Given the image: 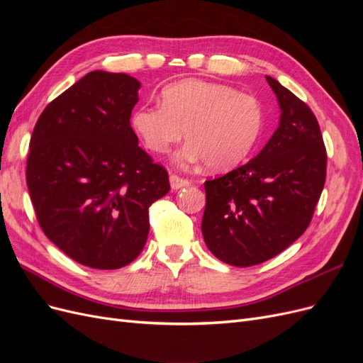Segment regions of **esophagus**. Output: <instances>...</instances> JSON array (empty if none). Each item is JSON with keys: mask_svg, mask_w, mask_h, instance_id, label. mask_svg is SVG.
Returning <instances> with one entry per match:
<instances>
[{"mask_svg": "<svg viewBox=\"0 0 363 363\" xmlns=\"http://www.w3.org/2000/svg\"><path fill=\"white\" fill-rule=\"evenodd\" d=\"M169 183H171L172 189H180V188H184V186H188L189 180L179 177V175H175V174H171L169 175Z\"/></svg>", "mask_w": 363, "mask_h": 363, "instance_id": "1", "label": "esophagus"}]
</instances>
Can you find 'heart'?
Masks as SVG:
<instances>
[{"label":"heart","mask_w":363,"mask_h":363,"mask_svg":"<svg viewBox=\"0 0 363 363\" xmlns=\"http://www.w3.org/2000/svg\"><path fill=\"white\" fill-rule=\"evenodd\" d=\"M263 121V106L255 95L194 79L167 86L160 104L140 106L131 115V125L148 150L163 155L186 135L189 142L175 162L186 167L204 160L215 171L236 167L250 155Z\"/></svg>","instance_id":"obj_1"}]
</instances>
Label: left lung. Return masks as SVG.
I'll list each match as a JSON object with an SVG mask.
<instances>
[{
	"label": "left lung",
	"instance_id": "1",
	"mask_svg": "<svg viewBox=\"0 0 363 363\" xmlns=\"http://www.w3.org/2000/svg\"><path fill=\"white\" fill-rule=\"evenodd\" d=\"M267 82L281 108L279 128L255 159L204 182V242L233 267L259 265L298 239L325 183L327 152L316 116L272 77Z\"/></svg>",
	"mask_w": 363,
	"mask_h": 363
}]
</instances>
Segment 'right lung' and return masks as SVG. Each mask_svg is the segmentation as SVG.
<instances>
[{
  "label": "right lung",
  "mask_w": 363,
  "mask_h": 363,
  "mask_svg": "<svg viewBox=\"0 0 363 363\" xmlns=\"http://www.w3.org/2000/svg\"><path fill=\"white\" fill-rule=\"evenodd\" d=\"M140 83L92 71L43 108L30 139L27 186L42 232L96 269L128 265L147 242L150 206L168 171L138 145L130 116Z\"/></svg>",
  "instance_id": "obj_1"
}]
</instances>
